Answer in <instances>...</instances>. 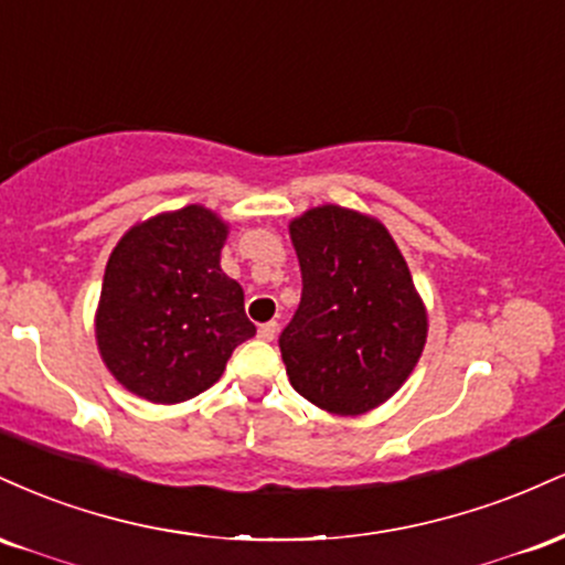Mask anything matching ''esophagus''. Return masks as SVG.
Returning <instances> with one entry per match:
<instances>
[{"mask_svg": "<svg viewBox=\"0 0 565 565\" xmlns=\"http://www.w3.org/2000/svg\"><path fill=\"white\" fill-rule=\"evenodd\" d=\"M276 332H278V323H276V321H268V323H263V327L257 329V334H260V340H265V342H270V340H274Z\"/></svg>", "mask_w": 565, "mask_h": 565, "instance_id": "34e87169", "label": "esophagus"}]
</instances>
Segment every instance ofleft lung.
I'll list each match as a JSON object with an SVG mask.
<instances>
[{"instance_id": "1", "label": "left lung", "mask_w": 565, "mask_h": 565, "mask_svg": "<svg viewBox=\"0 0 565 565\" xmlns=\"http://www.w3.org/2000/svg\"><path fill=\"white\" fill-rule=\"evenodd\" d=\"M302 300L281 332L284 366L302 398L359 417L401 391L427 342V308L377 217L321 204L289 223Z\"/></svg>"}]
</instances>
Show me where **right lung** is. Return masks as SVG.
Wrapping results in <instances>:
<instances>
[{"mask_svg":"<svg viewBox=\"0 0 565 565\" xmlns=\"http://www.w3.org/2000/svg\"><path fill=\"white\" fill-rule=\"evenodd\" d=\"M228 223L201 204L135 223L108 257L95 342L114 380L151 404H183L255 337L244 289L220 268Z\"/></svg>","mask_w":565,"mask_h":565,"instance_id":"add662e5","label":"right lung"}]
</instances>
